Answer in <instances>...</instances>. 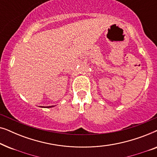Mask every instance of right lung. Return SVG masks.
I'll return each mask as SVG.
<instances>
[{"mask_svg":"<svg viewBox=\"0 0 157 157\" xmlns=\"http://www.w3.org/2000/svg\"><path fill=\"white\" fill-rule=\"evenodd\" d=\"M53 106H46V108H51V107H53ZM40 107H42V106H40ZM43 107H44V106H43Z\"/></svg>","mask_w":157,"mask_h":157,"instance_id":"1","label":"right lung"}]
</instances>
